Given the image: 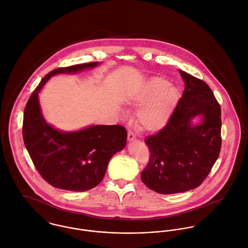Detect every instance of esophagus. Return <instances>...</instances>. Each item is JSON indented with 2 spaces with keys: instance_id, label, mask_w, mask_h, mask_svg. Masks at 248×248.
<instances>
[{
  "instance_id": "34e87169",
  "label": "esophagus",
  "mask_w": 248,
  "mask_h": 248,
  "mask_svg": "<svg viewBox=\"0 0 248 248\" xmlns=\"http://www.w3.org/2000/svg\"><path fill=\"white\" fill-rule=\"evenodd\" d=\"M135 139H136V135H135L132 131H128L127 140H128L129 142H131V141H133V140H135Z\"/></svg>"
}]
</instances>
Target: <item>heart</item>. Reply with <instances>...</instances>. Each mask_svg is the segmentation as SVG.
<instances>
[{
  "mask_svg": "<svg viewBox=\"0 0 248 248\" xmlns=\"http://www.w3.org/2000/svg\"><path fill=\"white\" fill-rule=\"evenodd\" d=\"M178 101V91L162 78H150L132 95L129 102L141 107L138 120L149 132L161 130L170 121Z\"/></svg>",
  "mask_w": 248,
  "mask_h": 248,
  "instance_id": "1",
  "label": "heart"
}]
</instances>
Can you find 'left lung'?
Listing matches in <instances>:
<instances>
[{
	"instance_id": "left-lung-1",
	"label": "left lung",
	"mask_w": 248,
	"mask_h": 248,
	"mask_svg": "<svg viewBox=\"0 0 248 248\" xmlns=\"http://www.w3.org/2000/svg\"><path fill=\"white\" fill-rule=\"evenodd\" d=\"M185 82L169 123L147 137L150 157L141 179L150 190L171 195L198 187L207 177L221 148V110L210 87L179 70ZM197 116L200 122L192 120Z\"/></svg>"
}]
</instances>
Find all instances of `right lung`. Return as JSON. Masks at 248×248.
<instances>
[{"mask_svg":"<svg viewBox=\"0 0 248 248\" xmlns=\"http://www.w3.org/2000/svg\"><path fill=\"white\" fill-rule=\"evenodd\" d=\"M84 63L50 72L28 100L23 121V139L36 170L52 187L85 192L103 179L111 157L124 149L127 132L124 126L90 125L77 131H62L43 117L38 94L52 76L76 74L99 66Z\"/></svg>","mask_w":248,"mask_h":248,"instance_id":"right-lung-1","label":"right lung"}]
</instances>
